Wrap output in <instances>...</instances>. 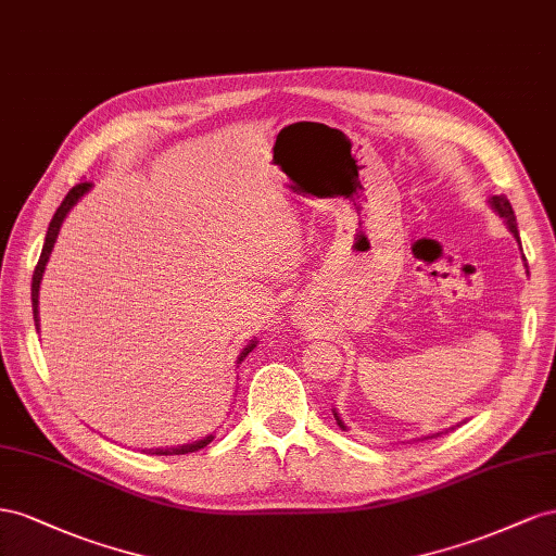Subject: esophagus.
<instances>
[{
  "mask_svg": "<svg viewBox=\"0 0 556 556\" xmlns=\"http://www.w3.org/2000/svg\"><path fill=\"white\" fill-rule=\"evenodd\" d=\"M298 319H300V316H298Z\"/></svg>",
  "mask_w": 556,
  "mask_h": 556,
  "instance_id": "1",
  "label": "esophagus"
}]
</instances>
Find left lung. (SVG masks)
Here are the masks:
<instances>
[{"label":"left lung","instance_id":"1","mask_svg":"<svg viewBox=\"0 0 556 556\" xmlns=\"http://www.w3.org/2000/svg\"><path fill=\"white\" fill-rule=\"evenodd\" d=\"M489 204H491V210H494L498 216H503V220H505V226L510 228V232L517 237L519 240V232H517V218H515V212H513V204H510V200H507L505 195H494V198H489ZM332 415H336V419H338V426L340 428H344L346 431V426H344V421L338 417V412L332 409ZM440 433H433V435H428V438H438Z\"/></svg>","mask_w":556,"mask_h":556}]
</instances>
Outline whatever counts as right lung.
<instances>
[{
    "instance_id": "obj_1",
    "label": "right lung",
    "mask_w": 556,
    "mask_h": 556,
    "mask_svg": "<svg viewBox=\"0 0 556 556\" xmlns=\"http://www.w3.org/2000/svg\"><path fill=\"white\" fill-rule=\"evenodd\" d=\"M90 186H92V184L84 181V184H76V186L70 190V193L65 195V200H62V204L58 207V212H55L53 218H51L49 232H46V242H43V249H41V256H39V263H37V267H35V275H31V314H35V326H37V330H39V309H37V307H39V283H41V277H43L46 263H49V256H51V251H53V247H55V240H58V232H60L62 220H65V216L70 214V210L74 207V204L88 193ZM253 346H256V340H251V342L244 346V352L240 354V358H237V363H242ZM212 440H214V435H207V438H202V440L188 442V445H179V447H157V450H144V452L157 454V456H167V454H190V452H198V450H202V447H207Z\"/></svg>"
}]
</instances>
